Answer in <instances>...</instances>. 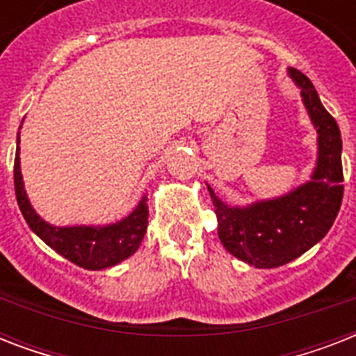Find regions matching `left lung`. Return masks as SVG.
Listing matches in <instances>:
<instances>
[{
  "label": "left lung",
  "instance_id": "obj_1",
  "mask_svg": "<svg viewBox=\"0 0 356 356\" xmlns=\"http://www.w3.org/2000/svg\"><path fill=\"white\" fill-rule=\"evenodd\" d=\"M318 131V162L309 183L292 192L253 203L229 207L209 186L223 248L254 268H279L292 262L329 233L343 197L342 138L337 120L321 105L314 85L299 70L288 68Z\"/></svg>",
  "mask_w": 356,
  "mask_h": 356
}]
</instances>
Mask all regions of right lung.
Returning a JSON list of instances; mask_svg holds the SVG:
<instances>
[{
	"mask_svg": "<svg viewBox=\"0 0 356 356\" xmlns=\"http://www.w3.org/2000/svg\"><path fill=\"white\" fill-rule=\"evenodd\" d=\"M14 190H16L19 211L31 231L36 236H40L58 254H63L64 259L85 270H103L120 264L122 260L129 259L144 240L147 218H149L147 203H145L147 197H142L138 207L127 218H123L122 222L103 225V227H88V225L55 227L44 222L31 207L24 190V181L19 172V145L14 159Z\"/></svg>",
	"mask_w": 356,
	"mask_h": 356,
	"instance_id": "add662e5",
	"label": "right lung"
}]
</instances>
